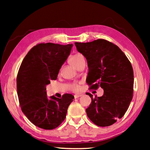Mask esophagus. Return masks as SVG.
Masks as SVG:
<instances>
[{"label":"esophagus","mask_w":150,"mask_h":150,"mask_svg":"<svg viewBox=\"0 0 150 150\" xmlns=\"http://www.w3.org/2000/svg\"><path fill=\"white\" fill-rule=\"evenodd\" d=\"M81 96H82V94H75V95H74V98H75V99L81 97Z\"/></svg>","instance_id":"1"}]
</instances>
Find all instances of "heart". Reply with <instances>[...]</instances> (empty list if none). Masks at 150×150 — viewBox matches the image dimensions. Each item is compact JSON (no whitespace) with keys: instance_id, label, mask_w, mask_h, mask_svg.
Here are the masks:
<instances>
[{"instance_id":"heart-1","label":"heart","mask_w":150,"mask_h":150,"mask_svg":"<svg viewBox=\"0 0 150 150\" xmlns=\"http://www.w3.org/2000/svg\"><path fill=\"white\" fill-rule=\"evenodd\" d=\"M81 57H82V56H81V54H76V55H74V56H71L69 59V64L72 66H73L74 67L76 68L79 64ZM71 89L72 91H76V92L78 91L79 90V86L78 84H76V83L73 84L71 86Z\"/></svg>"}]
</instances>
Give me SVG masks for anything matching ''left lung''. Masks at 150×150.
<instances>
[{"mask_svg":"<svg viewBox=\"0 0 150 150\" xmlns=\"http://www.w3.org/2000/svg\"><path fill=\"white\" fill-rule=\"evenodd\" d=\"M75 46L87 60L86 83L90 89H104L101 97L93 98L91 94H86L91 98L87 115L98 126L112 125L124 116L132 100L134 75L131 62L116 45L106 40L75 42Z\"/></svg>","mask_w":150,"mask_h":150,"instance_id":"1","label":"left lung"}]
</instances>
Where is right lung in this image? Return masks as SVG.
<instances>
[{
    "instance_id": "add662e5",
    "label": "right lung",
    "mask_w": 150,
    "mask_h": 150,
    "mask_svg": "<svg viewBox=\"0 0 150 150\" xmlns=\"http://www.w3.org/2000/svg\"><path fill=\"white\" fill-rule=\"evenodd\" d=\"M72 44L48 42L32 48L22 61L17 76V90L22 111L36 126L53 129L66 118L74 98L64 94L61 98L47 96L46 86L56 80L71 53Z\"/></svg>"
}]
</instances>
